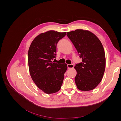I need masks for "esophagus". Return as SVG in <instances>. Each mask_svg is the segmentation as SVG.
Masks as SVG:
<instances>
[{"mask_svg":"<svg viewBox=\"0 0 121 121\" xmlns=\"http://www.w3.org/2000/svg\"><path fill=\"white\" fill-rule=\"evenodd\" d=\"M68 69H72L74 68V65L73 64H68L67 65Z\"/></svg>","mask_w":121,"mask_h":121,"instance_id":"1","label":"esophagus"}]
</instances>
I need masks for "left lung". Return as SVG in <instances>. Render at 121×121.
<instances>
[{"label": "left lung", "mask_w": 121, "mask_h": 121, "mask_svg": "<svg viewBox=\"0 0 121 121\" xmlns=\"http://www.w3.org/2000/svg\"><path fill=\"white\" fill-rule=\"evenodd\" d=\"M67 35L82 58L76 64L75 78L78 89H94L101 82L105 68V56L102 43L92 32L82 29L68 32Z\"/></svg>", "instance_id": "8db88e82"}]
</instances>
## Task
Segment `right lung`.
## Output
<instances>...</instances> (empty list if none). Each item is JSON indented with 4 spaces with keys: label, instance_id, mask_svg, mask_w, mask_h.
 Here are the masks:
<instances>
[{
    "label": "right lung",
    "instance_id": "right-lung-1",
    "mask_svg": "<svg viewBox=\"0 0 121 121\" xmlns=\"http://www.w3.org/2000/svg\"><path fill=\"white\" fill-rule=\"evenodd\" d=\"M66 32L48 31L38 35L33 40L28 51V65L33 81L47 94L56 93L60 89L66 64L53 61L56 58V45Z\"/></svg>",
    "mask_w": 121,
    "mask_h": 121
}]
</instances>
